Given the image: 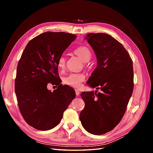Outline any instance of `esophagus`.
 I'll list each match as a JSON object with an SVG mask.
<instances>
[{"mask_svg":"<svg viewBox=\"0 0 153 153\" xmlns=\"http://www.w3.org/2000/svg\"><path fill=\"white\" fill-rule=\"evenodd\" d=\"M75 91H76V95L77 96H79V94H80V92L79 91V90L76 89Z\"/></svg>","mask_w":153,"mask_h":153,"instance_id":"34e87169","label":"esophagus"}]
</instances>
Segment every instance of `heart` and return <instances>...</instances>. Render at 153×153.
<instances>
[{
	"label": "heart",
	"mask_w": 153,
	"mask_h": 153,
	"mask_svg": "<svg viewBox=\"0 0 153 153\" xmlns=\"http://www.w3.org/2000/svg\"><path fill=\"white\" fill-rule=\"evenodd\" d=\"M74 54L78 56L81 60L84 62V65L87 66L88 62L92 57V53L87 46H80L74 51ZM66 59L64 55H62L58 60V68L60 71L62 72L66 68ZM85 76L82 73H71L63 78V82L65 85L68 86L79 88L82 83L85 81Z\"/></svg>",
	"instance_id": "heart-1"
}]
</instances>
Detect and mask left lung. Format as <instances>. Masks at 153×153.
I'll use <instances>...</instances> for the list:
<instances>
[{
    "instance_id": "left-lung-1",
    "label": "left lung",
    "mask_w": 153,
    "mask_h": 153,
    "mask_svg": "<svg viewBox=\"0 0 153 153\" xmlns=\"http://www.w3.org/2000/svg\"><path fill=\"white\" fill-rule=\"evenodd\" d=\"M97 59L87 84L97 89L83 92L85 108L79 119L90 134L102 135L115 128L124 115L134 90V68L128 52L111 35L90 33L85 37Z\"/></svg>"
}]
</instances>
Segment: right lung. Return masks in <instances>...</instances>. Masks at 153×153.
<instances>
[{
  "label": "right lung",
  "mask_w": 153,
  "mask_h": 153,
  "mask_svg": "<svg viewBox=\"0 0 153 153\" xmlns=\"http://www.w3.org/2000/svg\"><path fill=\"white\" fill-rule=\"evenodd\" d=\"M76 38L65 32H45L29 42L19 59L15 79L18 107L27 124L38 130L56 127L76 97L73 88L60 83L57 65ZM49 83L58 85L53 92L47 89Z\"/></svg>",
  "instance_id": "obj_1"
}]
</instances>
